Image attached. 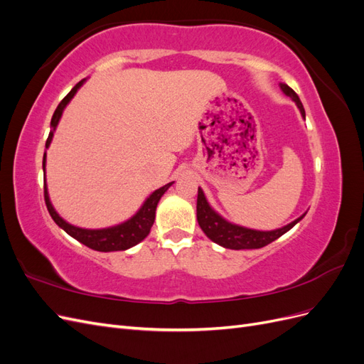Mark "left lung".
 <instances>
[{
	"instance_id": "obj_1",
	"label": "left lung",
	"mask_w": 364,
	"mask_h": 364,
	"mask_svg": "<svg viewBox=\"0 0 364 364\" xmlns=\"http://www.w3.org/2000/svg\"><path fill=\"white\" fill-rule=\"evenodd\" d=\"M281 91L290 97L291 100L296 103L297 109L301 111V115L305 118V109L299 100V97L291 90L289 85L279 83ZM305 217L302 214L299 218H296L294 222L285 225L279 229H273V230H257V229H249L240 225H234L228 222L226 218L220 215L215 209L208 203L203 190L199 186V191H197V222H199V226L205 232V235L217 243L218 246H223L226 249H234V250H241V249H259L270 245L272 241L278 240L281 235L299 223L301 220Z\"/></svg>"
}]
</instances>
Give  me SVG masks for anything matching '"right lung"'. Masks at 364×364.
Wrapping results in <instances>:
<instances>
[{
	"mask_svg": "<svg viewBox=\"0 0 364 364\" xmlns=\"http://www.w3.org/2000/svg\"><path fill=\"white\" fill-rule=\"evenodd\" d=\"M85 83V79L77 83L73 90L68 92V95L63 98V100L59 103L58 109L54 111L53 118H51V130L48 139L46 142V149L50 147L51 139L54 135V130H56L60 117L63 114V109L67 107V105L73 100V97L75 95V92L80 90V86ZM46 162H47V153H43V161H42V168H43V176H46ZM174 182H170L167 185L161 186V188L153 191L146 202L141 205V208L138 211L132 215L130 218H127L126 222L118 223L115 226H109V228H103V229H85V228H79L74 226L71 223H68L67 220H63L56 209H54L50 196H48V188H47V179L43 178V197H46V205L48 213L51 215V218L54 220L59 228H62L65 232L68 235H71L73 238H75L77 241H80L82 245L87 246L90 249L98 250V252H117V250H127L130 247L136 246L138 243H141L144 240L150 229L153 226V222H155V215H156V206L161 200V197L164 196V193L167 191L170 186Z\"/></svg>",
	"mask_w": 364,
	"mask_h": 364,
	"instance_id": "right-lung-1",
	"label": "right lung"
}]
</instances>
